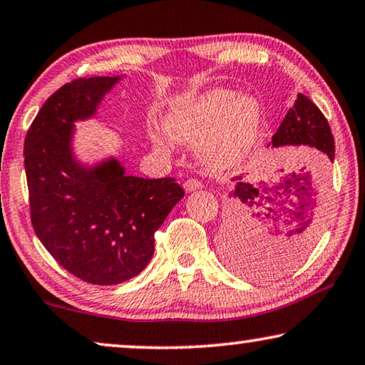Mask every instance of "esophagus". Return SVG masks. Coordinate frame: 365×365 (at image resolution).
Returning <instances> with one entry per match:
<instances>
[{"label": "esophagus", "instance_id": "1", "mask_svg": "<svg viewBox=\"0 0 365 365\" xmlns=\"http://www.w3.org/2000/svg\"><path fill=\"white\" fill-rule=\"evenodd\" d=\"M202 187H203L202 182L195 180V178H188V180L183 183V188L187 190V192H195V190H200Z\"/></svg>", "mask_w": 365, "mask_h": 365}]
</instances>
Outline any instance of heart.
Wrapping results in <instances>:
<instances>
[{"mask_svg": "<svg viewBox=\"0 0 365 365\" xmlns=\"http://www.w3.org/2000/svg\"><path fill=\"white\" fill-rule=\"evenodd\" d=\"M165 127L175 140L200 142L198 155L210 170H228L255 145L259 106L251 97H236L233 91L213 89L177 102Z\"/></svg>", "mask_w": 365, "mask_h": 365, "instance_id": "1", "label": "heart"}]
</instances>
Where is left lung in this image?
Returning <instances> with one entry per match:
<instances>
[{
  "mask_svg": "<svg viewBox=\"0 0 365 365\" xmlns=\"http://www.w3.org/2000/svg\"><path fill=\"white\" fill-rule=\"evenodd\" d=\"M271 145H309L334 160V137L324 114L304 94H297ZM233 212L227 235V259L236 273L273 278L291 268L316 235L317 198L311 175L301 168L273 183L233 177Z\"/></svg>",
  "mask_w": 365,
  "mask_h": 365,
  "instance_id": "obj_1",
  "label": "left lung"
}]
</instances>
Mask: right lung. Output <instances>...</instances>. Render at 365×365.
I'll return each instance as SVG.
<instances>
[{"label": "right lung", "instance_id": "1", "mask_svg": "<svg viewBox=\"0 0 365 365\" xmlns=\"http://www.w3.org/2000/svg\"><path fill=\"white\" fill-rule=\"evenodd\" d=\"M117 81L96 76L59 87L24 138L34 233L64 269L99 286L124 283L145 268L155 232L185 195L175 178L125 175L114 158L94 168L73 158V122L94 115Z\"/></svg>", "mask_w": 365, "mask_h": 365}]
</instances>
